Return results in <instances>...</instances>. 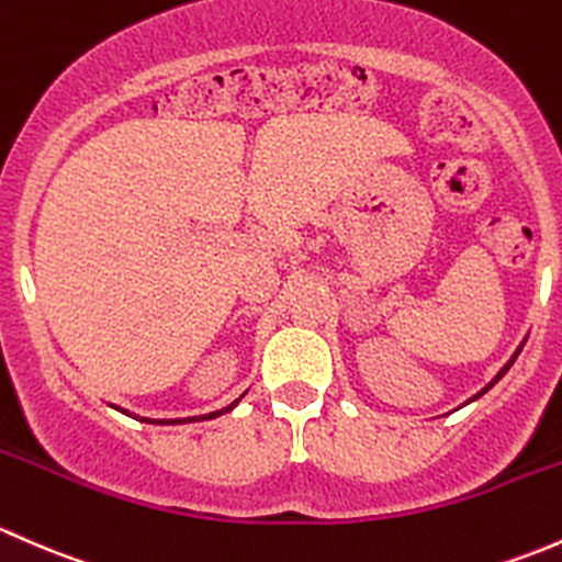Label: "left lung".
<instances>
[{
    "label": "left lung",
    "instance_id": "8db88e82",
    "mask_svg": "<svg viewBox=\"0 0 562 562\" xmlns=\"http://www.w3.org/2000/svg\"><path fill=\"white\" fill-rule=\"evenodd\" d=\"M517 355H519V351H517ZM517 355H514V357H512V360H508V366H506V368H503V370H501V373H497L493 381H490V386H493V384H497V381H501V379H503V373H506V370H508V368H512V362H514V360H517ZM490 386H484V390H482V392H487V390H490ZM482 392H479V395H482ZM479 395H476V397H479Z\"/></svg>",
    "mask_w": 562,
    "mask_h": 562
}]
</instances>
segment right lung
Instances as JSON below:
<instances>
[{"label":"right lung","instance_id":"obj_1","mask_svg":"<svg viewBox=\"0 0 562 562\" xmlns=\"http://www.w3.org/2000/svg\"><path fill=\"white\" fill-rule=\"evenodd\" d=\"M238 406V401L233 403V406H227V408H222V411H213V414H205V416H194V419H213V416H218V414H227L229 408H235ZM143 422H151V419H143ZM187 422V419H183ZM156 425H161V422H156ZM165 425H181V419H170V422H165Z\"/></svg>","mask_w":562,"mask_h":562}]
</instances>
